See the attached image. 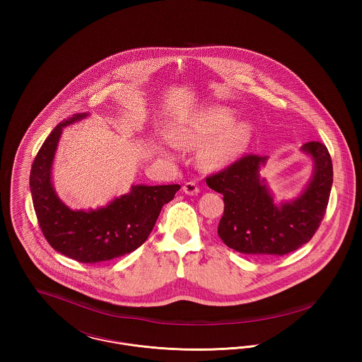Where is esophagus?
Listing matches in <instances>:
<instances>
[{
    "label": "esophagus",
    "instance_id": "esophagus-1",
    "mask_svg": "<svg viewBox=\"0 0 362 362\" xmlns=\"http://www.w3.org/2000/svg\"><path fill=\"white\" fill-rule=\"evenodd\" d=\"M183 191L187 194V195H197L199 192V187L194 183V182H187L185 183L183 186Z\"/></svg>",
    "mask_w": 362,
    "mask_h": 362
}]
</instances>
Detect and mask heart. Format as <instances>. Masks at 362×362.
I'll list each match as a JSON object with an SVG mask.
<instances>
[{
    "mask_svg": "<svg viewBox=\"0 0 362 362\" xmlns=\"http://www.w3.org/2000/svg\"><path fill=\"white\" fill-rule=\"evenodd\" d=\"M236 114L223 105L209 107L191 117L177 133V139L199 148V161L207 170H221L232 164L247 148L252 134L248 122L235 123Z\"/></svg>",
    "mask_w": 362,
    "mask_h": 362,
    "instance_id": "heart-1",
    "label": "heart"
}]
</instances>
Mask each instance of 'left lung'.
I'll list each match as a JSON object with an SVG mask.
<instances>
[{
    "instance_id": "8db88e82",
    "label": "left lung",
    "mask_w": 362,
    "mask_h": 362,
    "mask_svg": "<svg viewBox=\"0 0 362 362\" xmlns=\"http://www.w3.org/2000/svg\"><path fill=\"white\" fill-rule=\"evenodd\" d=\"M301 152L312 158L310 182L296 198L281 204L260 176L267 156H244L207 177V186L224 195L218 236L229 248L247 255L281 257L312 239L327 209L332 163L320 142L304 144Z\"/></svg>"
}]
</instances>
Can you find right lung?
<instances>
[{
    "label": "right lung",
    "instance_id": "right-lung-1",
    "mask_svg": "<svg viewBox=\"0 0 362 362\" xmlns=\"http://www.w3.org/2000/svg\"><path fill=\"white\" fill-rule=\"evenodd\" d=\"M81 112L61 122L43 142L30 175L37 223L52 248L81 263H99L130 254L148 239L161 207L173 201L179 185H133L107 205L70 209L54 189L52 164L64 127L80 122Z\"/></svg>",
    "mask_w": 362,
    "mask_h": 362
}]
</instances>
